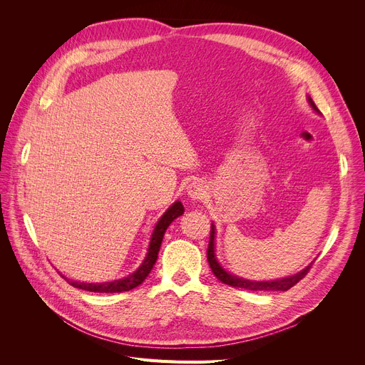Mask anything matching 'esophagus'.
Here are the masks:
<instances>
[{
    "instance_id": "obj_1",
    "label": "esophagus",
    "mask_w": 365,
    "mask_h": 365,
    "mask_svg": "<svg viewBox=\"0 0 365 365\" xmlns=\"http://www.w3.org/2000/svg\"><path fill=\"white\" fill-rule=\"evenodd\" d=\"M186 194L190 200L194 201H200V200H204L205 195H207V186L202 180H194L190 182L186 187Z\"/></svg>"
}]
</instances>
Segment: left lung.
<instances>
[{
  "instance_id": "obj_1",
  "label": "left lung",
  "mask_w": 365,
  "mask_h": 365,
  "mask_svg": "<svg viewBox=\"0 0 365 365\" xmlns=\"http://www.w3.org/2000/svg\"><path fill=\"white\" fill-rule=\"evenodd\" d=\"M306 99H308V103L311 105V108L319 113L317 105L311 99V96H308ZM207 259H208L210 267H212V271L217 279H220L223 284H227L231 287H238V289L250 290V292H287V290H290L293 285H296L302 278H304V275L308 274V271L311 269L312 263L315 262V260H312L308 266L304 267V269H302L300 272H297L294 275L278 278V279H271V281H256V279H247V278L234 275L231 272H227L216 257V226H215V223H212V231H210Z\"/></svg>"
}]
</instances>
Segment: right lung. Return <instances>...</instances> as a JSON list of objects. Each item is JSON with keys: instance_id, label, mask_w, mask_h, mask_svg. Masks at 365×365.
Here are the masks:
<instances>
[{"instance_id": "add662e5", "label": "right lung", "mask_w": 365, "mask_h": 365, "mask_svg": "<svg viewBox=\"0 0 365 365\" xmlns=\"http://www.w3.org/2000/svg\"><path fill=\"white\" fill-rule=\"evenodd\" d=\"M183 212H185L183 204L179 200L173 202L165 210L164 215L158 219L155 227H153L152 237H150V241H149V247H148V253H146L143 262L140 263L138 269L134 271L133 274H130L128 277H124L121 279L109 281V282H80V281H71L65 275H62V277L72 287H75V289H81V290H86V292H93V293H123V292H128V290L136 289L138 285H140L146 279V277L152 271L153 264H155L167 227L171 225L173 220L178 219L179 216H182Z\"/></svg>"}]
</instances>
